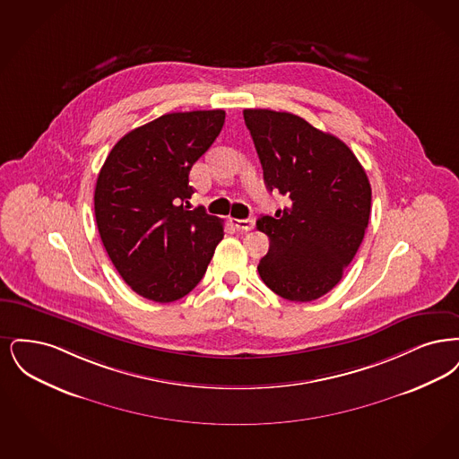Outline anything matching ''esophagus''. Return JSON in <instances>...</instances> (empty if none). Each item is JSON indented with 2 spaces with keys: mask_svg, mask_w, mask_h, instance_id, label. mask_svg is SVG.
I'll return each mask as SVG.
<instances>
[{
  "mask_svg": "<svg viewBox=\"0 0 459 459\" xmlns=\"http://www.w3.org/2000/svg\"><path fill=\"white\" fill-rule=\"evenodd\" d=\"M231 224L241 231H250L254 228V220L252 218H248V220H231Z\"/></svg>",
  "mask_w": 459,
  "mask_h": 459,
  "instance_id": "34e87169",
  "label": "esophagus"
}]
</instances>
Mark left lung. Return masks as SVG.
I'll return each instance as SVG.
<instances>
[{
  "instance_id": "obj_1",
  "label": "left lung",
  "mask_w": 459,
  "mask_h": 459,
  "mask_svg": "<svg viewBox=\"0 0 459 459\" xmlns=\"http://www.w3.org/2000/svg\"><path fill=\"white\" fill-rule=\"evenodd\" d=\"M264 181L288 205L260 216L269 237L260 278L276 295L312 301L338 284L353 260L370 218L372 188L351 149L291 113L245 109Z\"/></svg>"
}]
</instances>
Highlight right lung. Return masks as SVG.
<instances>
[{"instance_id": "add662e5", "label": "right lung", "mask_w": 459, "mask_h": 459, "mask_svg": "<svg viewBox=\"0 0 459 459\" xmlns=\"http://www.w3.org/2000/svg\"><path fill=\"white\" fill-rule=\"evenodd\" d=\"M222 109L162 115L128 132L100 168L94 212L102 245L143 299L169 303L204 278L224 231L190 211L188 175L224 125Z\"/></svg>"}]
</instances>
